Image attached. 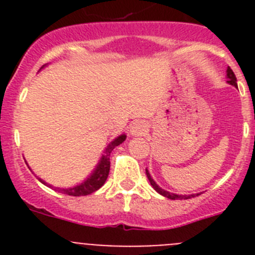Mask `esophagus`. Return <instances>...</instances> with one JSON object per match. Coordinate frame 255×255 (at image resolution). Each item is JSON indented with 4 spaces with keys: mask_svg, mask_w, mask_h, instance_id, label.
Returning <instances> with one entry per match:
<instances>
[{
    "mask_svg": "<svg viewBox=\"0 0 255 255\" xmlns=\"http://www.w3.org/2000/svg\"><path fill=\"white\" fill-rule=\"evenodd\" d=\"M148 130V125L145 121H136L135 124H132L131 128H130V134L134 135V136H141L143 134H145Z\"/></svg>",
    "mask_w": 255,
    "mask_h": 255,
    "instance_id": "34e87169",
    "label": "esophagus"
}]
</instances>
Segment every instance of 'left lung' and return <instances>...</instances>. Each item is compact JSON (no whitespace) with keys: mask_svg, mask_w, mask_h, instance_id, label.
I'll return each mask as SVG.
<instances>
[{"mask_svg":"<svg viewBox=\"0 0 255 255\" xmlns=\"http://www.w3.org/2000/svg\"><path fill=\"white\" fill-rule=\"evenodd\" d=\"M227 73V83L231 85H234V87L238 88V83H236V76L235 74H234V71L230 67H227L226 70ZM145 173H147V177L148 180H149L150 185L153 186V189H154L157 193H159L161 195H163V197L168 198V199H172V200H176V199H189V198H194L195 195H199V194H191V195H179V194H173V193H170V191H166L163 190V189L159 188L157 184H155L154 180L152 179V176H150V173L148 172V170H145Z\"/></svg>","mask_w":255,"mask_h":255,"instance_id":"obj_1","label":"left lung"}]
</instances>
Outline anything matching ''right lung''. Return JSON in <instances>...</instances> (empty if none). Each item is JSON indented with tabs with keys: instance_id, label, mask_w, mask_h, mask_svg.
<instances>
[{
	"instance_id": "1",
	"label": "right lung",
	"mask_w": 255,
	"mask_h": 255,
	"mask_svg": "<svg viewBox=\"0 0 255 255\" xmlns=\"http://www.w3.org/2000/svg\"><path fill=\"white\" fill-rule=\"evenodd\" d=\"M125 139H126V135L123 134L120 135V136H117L115 140H112L111 143L108 144L107 148H106L105 150V154L102 155L101 161L98 162V164H97L96 170H94L93 172H92L91 176L88 177L87 180H84L82 184H79V185L74 186V188H69V189H60V188H56V189H57L58 191H61V193H64V194L73 195V197L89 195L92 194V193H94L96 190H98V189L105 184L106 180H107L108 177V172H110V154H111L112 150H114L117 145H120ZM40 181L43 182L44 185H48V184L44 182L43 180H40Z\"/></svg>"
}]
</instances>
